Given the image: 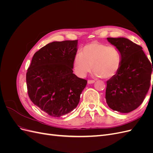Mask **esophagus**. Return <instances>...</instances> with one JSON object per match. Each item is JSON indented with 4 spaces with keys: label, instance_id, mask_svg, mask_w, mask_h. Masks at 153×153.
Returning <instances> with one entry per match:
<instances>
[{
    "label": "esophagus",
    "instance_id": "esophagus-1",
    "mask_svg": "<svg viewBox=\"0 0 153 153\" xmlns=\"http://www.w3.org/2000/svg\"><path fill=\"white\" fill-rule=\"evenodd\" d=\"M95 82V80H89L87 81V83L89 84H93V83H94Z\"/></svg>",
    "mask_w": 153,
    "mask_h": 153
}]
</instances>
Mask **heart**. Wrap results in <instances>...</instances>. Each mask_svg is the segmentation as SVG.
<instances>
[{
  "mask_svg": "<svg viewBox=\"0 0 153 153\" xmlns=\"http://www.w3.org/2000/svg\"><path fill=\"white\" fill-rule=\"evenodd\" d=\"M82 51V53L75 55L73 61V70L78 76L85 77L92 67L96 76L110 78L117 75L122 57L116 47L94 41L85 45Z\"/></svg>",
  "mask_w": 153,
  "mask_h": 153,
  "instance_id": "1",
  "label": "heart"
}]
</instances>
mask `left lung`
Instances as JSON below:
<instances>
[{
	"label": "left lung",
	"instance_id": "obj_1",
	"mask_svg": "<svg viewBox=\"0 0 153 153\" xmlns=\"http://www.w3.org/2000/svg\"><path fill=\"white\" fill-rule=\"evenodd\" d=\"M107 39L120 51L122 63L117 75L106 82V103L115 111L130 112L142 103L149 89L153 66L140 46L124 38Z\"/></svg>",
	"mask_w": 153,
	"mask_h": 153
}]
</instances>
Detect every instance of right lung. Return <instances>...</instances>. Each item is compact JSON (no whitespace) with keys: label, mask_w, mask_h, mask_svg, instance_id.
Returning a JSON list of instances; mask_svg holds the SVG:
<instances>
[{"label":"right lung","mask_w":153,"mask_h":153,"mask_svg":"<svg viewBox=\"0 0 153 153\" xmlns=\"http://www.w3.org/2000/svg\"><path fill=\"white\" fill-rule=\"evenodd\" d=\"M77 40L54 41L36 52L26 74L32 102L50 116L59 117L75 109L87 81L73 73Z\"/></svg>","instance_id":"add662e5"}]
</instances>
